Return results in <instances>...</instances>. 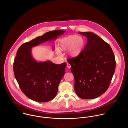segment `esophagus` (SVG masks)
Here are the masks:
<instances>
[{"label":"esophagus","mask_w":128,"mask_h":128,"mask_svg":"<svg viewBox=\"0 0 128 128\" xmlns=\"http://www.w3.org/2000/svg\"><path fill=\"white\" fill-rule=\"evenodd\" d=\"M67 67H68V68H70V67H71L70 64H67Z\"/></svg>","instance_id":"obj_1"}]
</instances>
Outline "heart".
Returning a JSON list of instances; mask_svg holds the SVG:
<instances>
[{"instance_id":"b5f03b06","label":"heart","mask_w":128,"mask_h":128,"mask_svg":"<svg viewBox=\"0 0 128 128\" xmlns=\"http://www.w3.org/2000/svg\"><path fill=\"white\" fill-rule=\"evenodd\" d=\"M85 45L84 39L81 36L71 35L61 39L59 42L61 50L68 49V54L72 57H76L82 52Z\"/></svg>"}]
</instances>
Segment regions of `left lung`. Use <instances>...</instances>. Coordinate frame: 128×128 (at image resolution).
<instances>
[{
	"label": "left lung",
	"mask_w": 128,
	"mask_h": 128,
	"mask_svg": "<svg viewBox=\"0 0 128 128\" xmlns=\"http://www.w3.org/2000/svg\"><path fill=\"white\" fill-rule=\"evenodd\" d=\"M88 42L81 53L68 59L74 77V90L82 99L96 98L108 89L116 62L110 45L92 32H80Z\"/></svg>",
	"instance_id": "8db88e82"
}]
</instances>
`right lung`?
I'll list each match as a JSON object with an SVG mask.
<instances>
[{
  "label": "right lung",
  "mask_w": 128,
  "mask_h": 128,
  "mask_svg": "<svg viewBox=\"0 0 128 128\" xmlns=\"http://www.w3.org/2000/svg\"><path fill=\"white\" fill-rule=\"evenodd\" d=\"M65 32L62 30L47 32L23 44L17 52L13 64L15 77L22 91L34 101L45 102L55 98L66 63L57 64L50 60L37 62L32 55V48L54 40Z\"/></svg>",
  "instance_id": "1"
}]
</instances>
